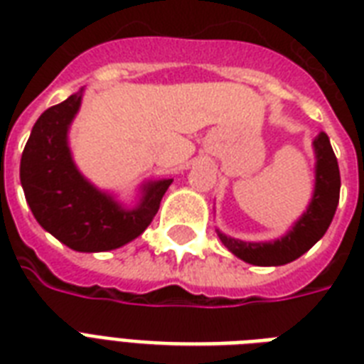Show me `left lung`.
Returning a JSON list of instances; mask_svg holds the SVG:
<instances>
[{
  "label": "left lung",
  "instance_id": "1",
  "mask_svg": "<svg viewBox=\"0 0 364 364\" xmlns=\"http://www.w3.org/2000/svg\"><path fill=\"white\" fill-rule=\"evenodd\" d=\"M315 157V190L308 210L292 226L287 235L275 239L272 243H247L218 232L220 241L230 252L249 262L252 266H283L296 260L308 252L331 226L340 199V168L332 150L331 140L325 132L317 134L314 140Z\"/></svg>",
  "mask_w": 364,
  "mask_h": 364
}]
</instances>
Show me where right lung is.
<instances>
[{
    "label": "right lung",
    "mask_w": 364,
    "mask_h": 364,
    "mask_svg": "<svg viewBox=\"0 0 364 364\" xmlns=\"http://www.w3.org/2000/svg\"><path fill=\"white\" fill-rule=\"evenodd\" d=\"M81 91L39 115L21 159V182L36 220L60 243L80 252L119 249L150 226L173 180L148 182L134 208L121 207L77 171L68 129Z\"/></svg>",
    "instance_id": "obj_1"
}]
</instances>
